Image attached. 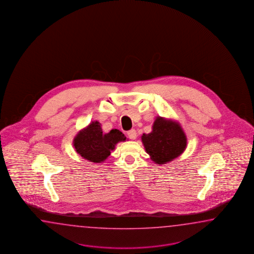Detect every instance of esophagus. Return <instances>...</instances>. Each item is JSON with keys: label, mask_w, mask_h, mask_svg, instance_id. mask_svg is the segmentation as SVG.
I'll use <instances>...</instances> for the list:
<instances>
[{"label": "esophagus", "mask_w": 254, "mask_h": 254, "mask_svg": "<svg viewBox=\"0 0 254 254\" xmlns=\"http://www.w3.org/2000/svg\"><path fill=\"white\" fill-rule=\"evenodd\" d=\"M127 136L129 137L130 139H135L136 137V131L135 129H131L127 131Z\"/></svg>", "instance_id": "esophagus-1"}]
</instances>
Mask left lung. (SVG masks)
Segmentation results:
<instances>
[{
	"mask_svg": "<svg viewBox=\"0 0 254 254\" xmlns=\"http://www.w3.org/2000/svg\"><path fill=\"white\" fill-rule=\"evenodd\" d=\"M150 159L158 165L172 161L181 156L187 147V136L178 122L159 117L153 124L152 131L141 136Z\"/></svg>",
	"mask_w": 254,
	"mask_h": 254,
	"instance_id": "left-lung-1",
	"label": "left lung"
}]
</instances>
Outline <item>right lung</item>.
I'll return each mask as SVG.
<instances>
[{
  "mask_svg": "<svg viewBox=\"0 0 254 254\" xmlns=\"http://www.w3.org/2000/svg\"><path fill=\"white\" fill-rule=\"evenodd\" d=\"M126 139L127 137L119 129H112L104 134L101 124L95 121L79 131L73 138V147L82 158L94 163H101L119 142H124Z\"/></svg>",
  "mask_w": 254,
  "mask_h": 254,
  "instance_id": "right-lung-1",
  "label": "right lung"
}]
</instances>
